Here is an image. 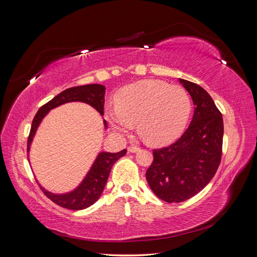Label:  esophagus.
I'll return each instance as SVG.
<instances>
[{"label": "esophagus", "mask_w": 257, "mask_h": 257, "mask_svg": "<svg viewBox=\"0 0 257 257\" xmlns=\"http://www.w3.org/2000/svg\"><path fill=\"white\" fill-rule=\"evenodd\" d=\"M139 150H141V148H138V147H136V146H132V147H128V148H127V151H128L130 153H136V152H138Z\"/></svg>", "instance_id": "obj_1"}]
</instances>
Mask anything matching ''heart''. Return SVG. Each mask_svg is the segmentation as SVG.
<instances>
[{
	"instance_id": "b5f03b06",
	"label": "heart",
	"mask_w": 257,
	"mask_h": 257,
	"mask_svg": "<svg viewBox=\"0 0 257 257\" xmlns=\"http://www.w3.org/2000/svg\"><path fill=\"white\" fill-rule=\"evenodd\" d=\"M191 98L183 88L161 80H141L123 88L105 116L118 133L127 134L137 123L138 135L154 147L173 144L188 125Z\"/></svg>"
}]
</instances>
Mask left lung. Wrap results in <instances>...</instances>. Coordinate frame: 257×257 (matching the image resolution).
I'll use <instances>...</instances> for the list:
<instances>
[{"label": "left lung", "instance_id": "obj_1", "mask_svg": "<svg viewBox=\"0 0 257 257\" xmlns=\"http://www.w3.org/2000/svg\"><path fill=\"white\" fill-rule=\"evenodd\" d=\"M179 82L195 105L193 119L176 143L153 150V163L146 173L153 193L166 203L196 195L215 175L222 157V113L200 85L181 78Z\"/></svg>", "mask_w": 257, "mask_h": 257}]
</instances>
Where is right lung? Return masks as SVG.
Returning a JSON list of instances; mask_svg holds the SVG:
<instances>
[{
  "mask_svg": "<svg viewBox=\"0 0 257 257\" xmlns=\"http://www.w3.org/2000/svg\"><path fill=\"white\" fill-rule=\"evenodd\" d=\"M105 91L106 88L104 85L97 83L69 88L61 92L57 96H54L47 104L42 106L35 114L32 126H31V132L28 139V154L30 152V147L32 145L38 126H40L43 119L51 109H54V108L66 103L81 102L92 106L96 111L99 112L100 115H104ZM103 122L105 128L107 130L106 121L103 120ZM126 149L116 153L105 151L99 152L94 162H93L92 166L90 167L89 172L82 179V181L78 184V186H76L74 190L69 192L60 194L52 193L43 188L40 183L38 184H40V188L45 195L51 199L54 204L71 210L85 209L94 204L102 195L112 165L120 158L124 157Z\"/></svg>",
  "mask_w": 257,
  "mask_h": 257,
  "instance_id": "obj_1",
  "label": "right lung"
}]
</instances>
